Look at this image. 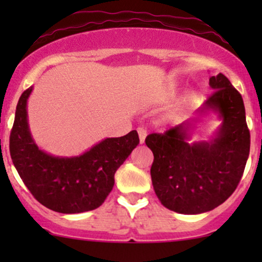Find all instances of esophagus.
<instances>
[{
	"label": "esophagus",
	"mask_w": 262,
	"mask_h": 262,
	"mask_svg": "<svg viewBox=\"0 0 262 262\" xmlns=\"http://www.w3.org/2000/svg\"><path fill=\"white\" fill-rule=\"evenodd\" d=\"M138 134H139L140 144H143L144 141H145V138H146V130L144 128H138Z\"/></svg>",
	"instance_id": "1"
}]
</instances>
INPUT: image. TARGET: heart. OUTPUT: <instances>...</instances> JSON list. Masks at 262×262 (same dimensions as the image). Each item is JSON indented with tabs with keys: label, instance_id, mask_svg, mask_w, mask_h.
I'll use <instances>...</instances> for the list:
<instances>
[{
	"label": "heart",
	"instance_id": "heart-1",
	"mask_svg": "<svg viewBox=\"0 0 262 262\" xmlns=\"http://www.w3.org/2000/svg\"><path fill=\"white\" fill-rule=\"evenodd\" d=\"M185 107H186V102H185V101L179 102V103H177L176 106L173 107V112H175V113H180V112H182V111L185 110Z\"/></svg>",
	"mask_w": 262,
	"mask_h": 262
}]
</instances>
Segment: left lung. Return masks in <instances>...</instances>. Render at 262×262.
Segmentation results:
<instances>
[{"label":"left lung","instance_id":"1","mask_svg":"<svg viewBox=\"0 0 262 262\" xmlns=\"http://www.w3.org/2000/svg\"><path fill=\"white\" fill-rule=\"evenodd\" d=\"M209 86L214 92L198 112H214L222 121L209 140L188 143L191 121L145 139L154 154L150 175L156 196L182 214H200L225 202L242 180L250 151L242 95L223 74L210 76Z\"/></svg>","mask_w":262,"mask_h":262}]
</instances>
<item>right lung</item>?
Segmentation results:
<instances>
[{
	"label": "right lung",
	"mask_w": 262,
	"mask_h": 262,
	"mask_svg": "<svg viewBox=\"0 0 262 262\" xmlns=\"http://www.w3.org/2000/svg\"><path fill=\"white\" fill-rule=\"evenodd\" d=\"M33 87L18 101L10 152L14 167L35 200L65 214L98 208L114 186V173L139 144L137 130L106 138L83 154L54 156L39 149L28 125L27 101Z\"/></svg>",
	"instance_id": "add662e5"
}]
</instances>
